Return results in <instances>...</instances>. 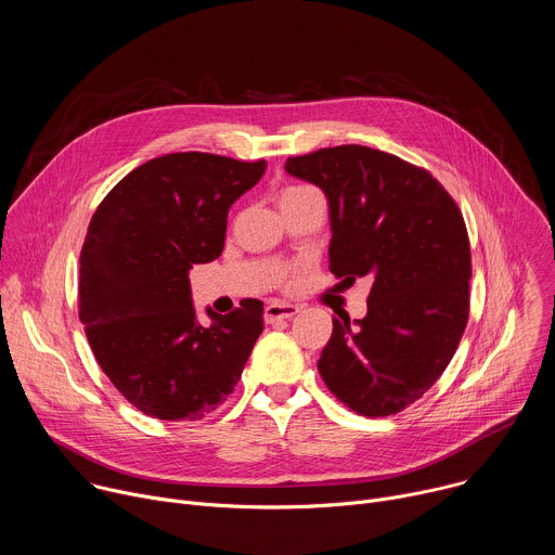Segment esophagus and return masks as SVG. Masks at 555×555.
Segmentation results:
<instances>
[{
    "mask_svg": "<svg viewBox=\"0 0 555 555\" xmlns=\"http://www.w3.org/2000/svg\"><path fill=\"white\" fill-rule=\"evenodd\" d=\"M300 309L298 305L292 302H281V300H272L266 305V323H276V321H285L296 315Z\"/></svg>",
    "mask_w": 555,
    "mask_h": 555,
    "instance_id": "34e87169",
    "label": "esophagus"
}]
</instances>
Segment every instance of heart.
Segmentation results:
<instances>
[{
  "label": "heart",
  "mask_w": 555,
  "mask_h": 555,
  "mask_svg": "<svg viewBox=\"0 0 555 555\" xmlns=\"http://www.w3.org/2000/svg\"><path fill=\"white\" fill-rule=\"evenodd\" d=\"M294 189H307V186H294Z\"/></svg>",
  "instance_id": "obj_1"
}]
</instances>
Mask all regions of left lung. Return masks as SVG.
I'll return each mask as SVG.
<instances>
[{
  "label": "left lung",
  "mask_w": 555,
  "mask_h": 555,
  "mask_svg": "<svg viewBox=\"0 0 555 555\" xmlns=\"http://www.w3.org/2000/svg\"><path fill=\"white\" fill-rule=\"evenodd\" d=\"M330 202V270L373 281L366 315L334 319L319 371L364 417L417 402L450 364L469 313V240L448 191L402 157L340 144L287 157Z\"/></svg>",
  "instance_id": "obj_1"
}]
</instances>
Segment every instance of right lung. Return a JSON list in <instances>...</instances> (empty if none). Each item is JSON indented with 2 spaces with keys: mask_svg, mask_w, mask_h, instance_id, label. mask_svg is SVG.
I'll return each mask as SVG.
<instances>
[{
  "mask_svg": "<svg viewBox=\"0 0 555 555\" xmlns=\"http://www.w3.org/2000/svg\"><path fill=\"white\" fill-rule=\"evenodd\" d=\"M266 160L167 153L125 176L81 250L78 315L112 384L149 417L195 422L225 402L263 332V302L197 323L189 270L223 250L228 208Z\"/></svg>",
  "mask_w": 555,
  "mask_h": 555,
  "instance_id": "1",
  "label": "right lung"
}]
</instances>
